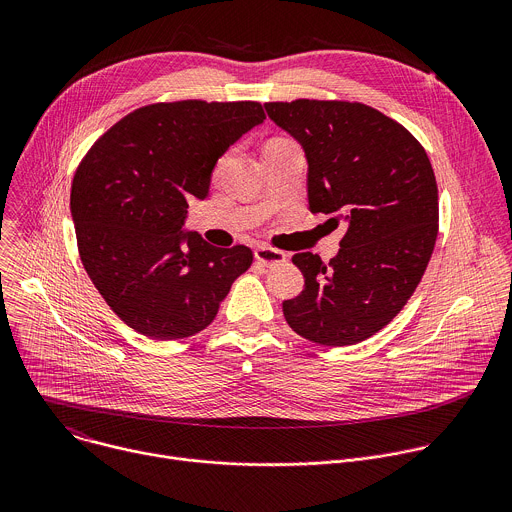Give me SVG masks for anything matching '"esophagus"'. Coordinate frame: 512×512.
<instances>
[{
	"instance_id": "34e87169",
	"label": "esophagus",
	"mask_w": 512,
	"mask_h": 512,
	"mask_svg": "<svg viewBox=\"0 0 512 512\" xmlns=\"http://www.w3.org/2000/svg\"><path fill=\"white\" fill-rule=\"evenodd\" d=\"M255 259L265 267H275V265H281L287 259V255L279 249H273V247H257L255 249Z\"/></svg>"
}]
</instances>
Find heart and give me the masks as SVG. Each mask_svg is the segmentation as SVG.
<instances>
[{
	"label": "heart",
	"mask_w": 512,
	"mask_h": 512,
	"mask_svg": "<svg viewBox=\"0 0 512 512\" xmlns=\"http://www.w3.org/2000/svg\"><path fill=\"white\" fill-rule=\"evenodd\" d=\"M273 141H285V139H273Z\"/></svg>",
	"instance_id": "b5f03b06"
}]
</instances>
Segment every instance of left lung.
Listing matches in <instances>:
<instances>
[{
  "label": "left lung",
  "mask_w": 512,
  "mask_h": 512,
  "mask_svg": "<svg viewBox=\"0 0 512 512\" xmlns=\"http://www.w3.org/2000/svg\"><path fill=\"white\" fill-rule=\"evenodd\" d=\"M308 158V202L346 223L340 253L291 257L300 296L283 302L291 330L324 346H348L385 328L413 296L431 259L440 206L423 145L395 119L350 101L265 103Z\"/></svg>",
  "instance_id": "left-lung-1"
}]
</instances>
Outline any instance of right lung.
<instances>
[{
	"instance_id": "right-lung-1",
	"label": "right lung",
	"mask_w": 512,
	"mask_h": 512,
	"mask_svg": "<svg viewBox=\"0 0 512 512\" xmlns=\"http://www.w3.org/2000/svg\"><path fill=\"white\" fill-rule=\"evenodd\" d=\"M257 101L198 99L135 109L103 133L72 178L81 261L107 306L135 332L178 340L204 330L253 263L182 233L188 200H204L229 145L263 123Z\"/></svg>"
}]
</instances>
